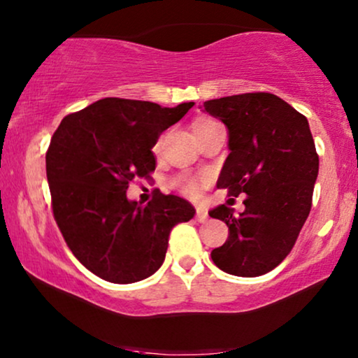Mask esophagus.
<instances>
[{
    "mask_svg": "<svg viewBox=\"0 0 358 358\" xmlns=\"http://www.w3.org/2000/svg\"><path fill=\"white\" fill-rule=\"evenodd\" d=\"M207 219H208L207 210H205V208H202V207L196 208V220H199L200 224H203V222H207Z\"/></svg>",
    "mask_w": 358,
    "mask_h": 358,
    "instance_id": "34e87169",
    "label": "esophagus"
}]
</instances>
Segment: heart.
<instances>
[{"instance_id":"1","label":"heart","mask_w":358,"mask_h":358,"mask_svg":"<svg viewBox=\"0 0 358 358\" xmlns=\"http://www.w3.org/2000/svg\"><path fill=\"white\" fill-rule=\"evenodd\" d=\"M208 122H212V119H196V121L193 122V131L199 129V127H202L205 124H208ZM200 183H202V180L200 178H185L182 180V188L185 193H188V195H196L200 190Z\"/></svg>"}]
</instances>
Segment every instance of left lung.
<instances>
[{
	"mask_svg": "<svg viewBox=\"0 0 358 358\" xmlns=\"http://www.w3.org/2000/svg\"><path fill=\"white\" fill-rule=\"evenodd\" d=\"M203 109L229 131L231 153L217 188L248 195L239 215L225 205L208 212L229 227L212 261L234 276H261L285 261L310 215L320 163L310 124L269 92L212 99Z\"/></svg>",
	"mask_w": 358,
	"mask_h": 358,
	"instance_id": "left-lung-1",
	"label": "left lung"
}]
</instances>
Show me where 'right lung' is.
<instances>
[{
	"label": "right lung",
	"instance_id": "add662e5",
	"mask_svg": "<svg viewBox=\"0 0 358 358\" xmlns=\"http://www.w3.org/2000/svg\"><path fill=\"white\" fill-rule=\"evenodd\" d=\"M190 108L106 97L53 133L45 156L53 217L73 256L104 281L129 285L156 273L171 229L195 215L192 203L158 188L146 207L126 196L134 178L155 171L159 134Z\"/></svg>",
	"mask_w": 358,
	"mask_h": 358
}]
</instances>
